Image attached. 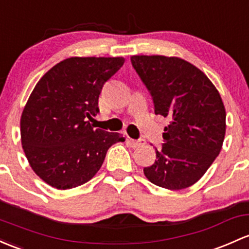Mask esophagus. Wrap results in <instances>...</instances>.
<instances>
[{
	"label": "esophagus",
	"instance_id": "1",
	"mask_svg": "<svg viewBox=\"0 0 249 249\" xmlns=\"http://www.w3.org/2000/svg\"><path fill=\"white\" fill-rule=\"evenodd\" d=\"M129 143H130V145L132 146V148H138V146L144 145L145 141L142 140V138H140V140H129Z\"/></svg>",
	"mask_w": 249,
	"mask_h": 249
}]
</instances>
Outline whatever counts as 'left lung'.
I'll list each match as a JSON object with an SVG mask.
<instances>
[{"label": "left lung", "instance_id": "left-lung-1", "mask_svg": "<svg viewBox=\"0 0 249 249\" xmlns=\"http://www.w3.org/2000/svg\"><path fill=\"white\" fill-rule=\"evenodd\" d=\"M131 64L150 93L155 114L167 118L154 164L143 169L168 190L192 186L218 156L226 135V108L203 71L178 57L132 56Z\"/></svg>", "mask_w": 249, "mask_h": 249}]
</instances>
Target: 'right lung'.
<instances>
[{
    "instance_id": "add662e5",
    "label": "right lung",
    "mask_w": 249,
    "mask_h": 249,
    "mask_svg": "<svg viewBox=\"0 0 249 249\" xmlns=\"http://www.w3.org/2000/svg\"><path fill=\"white\" fill-rule=\"evenodd\" d=\"M122 57H71L36 83L21 116V143L40 179L58 190L89 181L109 146L125 138L93 129L104 85L123 67Z\"/></svg>"
}]
</instances>
